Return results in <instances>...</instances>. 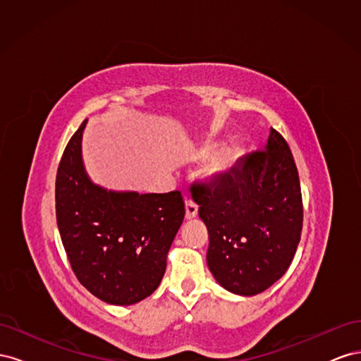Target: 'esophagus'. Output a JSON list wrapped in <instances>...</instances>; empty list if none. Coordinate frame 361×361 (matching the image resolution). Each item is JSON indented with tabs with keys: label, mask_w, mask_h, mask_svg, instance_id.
Returning <instances> with one entry per match:
<instances>
[{
	"label": "esophagus",
	"mask_w": 361,
	"mask_h": 361,
	"mask_svg": "<svg viewBox=\"0 0 361 361\" xmlns=\"http://www.w3.org/2000/svg\"><path fill=\"white\" fill-rule=\"evenodd\" d=\"M197 211H199V207L192 200H190V199L185 200V216H187V220H191V218L197 215Z\"/></svg>",
	"instance_id": "34e87169"
}]
</instances>
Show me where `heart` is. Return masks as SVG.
I'll return each instance as SVG.
<instances>
[{
    "label": "heart",
    "mask_w": 361,
    "mask_h": 361,
    "mask_svg": "<svg viewBox=\"0 0 361 361\" xmlns=\"http://www.w3.org/2000/svg\"><path fill=\"white\" fill-rule=\"evenodd\" d=\"M214 150H215V146L206 145L197 152V155L200 158H206L209 157ZM236 159H238V152L232 147H224L221 150H218L212 157L207 171H209L211 176H221V174H226L227 171H231L233 169Z\"/></svg>",
    "instance_id": "b5f03b06"
}]
</instances>
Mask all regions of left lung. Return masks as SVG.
Segmentation results:
<instances>
[{
	"label": "left lung",
	"instance_id": "1",
	"mask_svg": "<svg viewBox=\"0 0 361 361\" xmlns=\"http://www.w3.org/2000/svg\"><path fill=\"white\" fill-rule=\"evenodd\" d=\"M191 197L209 233L207 267L224 289L251 297L285 274L301 238L302 200L292 152L276 129L265 150L192 183Z\"/></svg>",
	"mask_w": 361,
	"mask_h": 361
}]
</instances>
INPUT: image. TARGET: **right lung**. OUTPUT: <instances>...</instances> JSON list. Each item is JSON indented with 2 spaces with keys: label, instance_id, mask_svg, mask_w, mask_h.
I'll use <instances>...</instances> for the list:
<instances>
[{
  "label": "right lung",
  "instance_id": "add662e5",
  "mask_svg": "<svg viewBox=\"0 0 361 361\" xmlns=\"http://www.w3.org/2000/svg\"><path fill=\"white\" fill-rule=\"evenodd\" d=\"M87 120L64 149L56 180L61 243L81 285L94 297L130 305L154 293L185 216L179 191H111L90 180L81 143Z\"/></svg>",
  "mask_w": 361,
  "mask_h": 361
}]
</instances>
